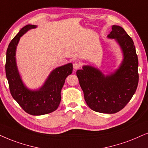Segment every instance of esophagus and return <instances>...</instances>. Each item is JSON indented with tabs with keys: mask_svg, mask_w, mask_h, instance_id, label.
I'll return each mask as SVG.
<instances>
[{
	"mask_svg": "<svg viewBox=\"0 0 148 148\" xmlns=\"http://www.w3.org/2000/svg\"><path fill=\"white\" fill-rule=\"evenodd\" d=\"M80 63H78V62H75L74 63V64H73V68H74V70H78L80 68Z\"/></svg>",
	"mask_w": 148,
	"mask_h": 148,
	"instance_id": "34e87169",
	"label": "esophagus"
}]
</instances>
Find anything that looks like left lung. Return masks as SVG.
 I'll use <instances>...</instances> for the list:
<instances>
[{
	"label": "left lung",
	"instance_id": "1",
	"mask_svg": "<svg viewBox=\"0 0 148 148\" xmlns=\"http://www.w3.org/2000/svg\"><path fill=\"white\" fill-rule=\"evenodd\" d=\"M109 38L116 39L124 52V61L118 70L104 76L98 69L83 66L76 76L86 103L93 111L115 113L131 100L139 83L138 57L132 38L122 27L113 25Z\"/></svg>",
	"mask_w": 148,
	"mask_h": 148
}]
</instances>
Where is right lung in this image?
<instances>
[{"mask_svg":"<svg viewBox=\"0 0 148 148\" xmlns=\"http://www.w3.org/2000/svg\"><path fill=\"white\" fill-rule=\"evenodd\" d=\"M35 25L25 26L9 43L6 54L5 72L10 93L15 100L27 113L42 115L55 111L61 102V91L67 76L72 74V63L56 68L48 76L42 88L30 91L24 87L18 74L16 63V49L20 37Z\"/></svg>","mask_w":148,"mask_h":148,"instance_id":"1","label":"right lung"}]
</instances>
